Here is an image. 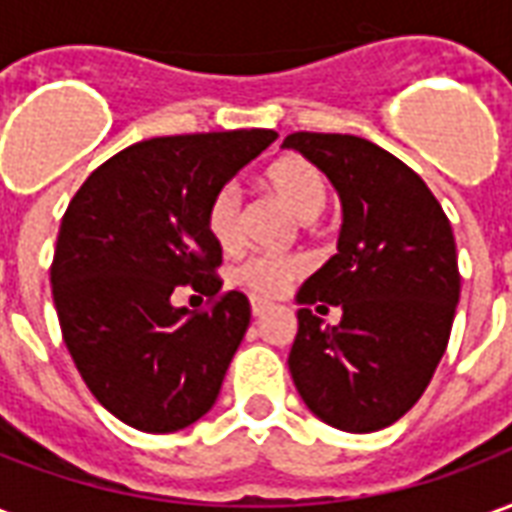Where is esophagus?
Instances as JSON below:
<instances>
[{
    "instance_id": "esophagus-1",
    "label": "esophagus",
    "mask_w": 512,
    "mask_h": 512,
    "mask_svg": "<svg viewBox=\"0 0 512 512\" xmlns=\"http://www.w3.org/2000/svg\"><path fill=\"white\" fill-rule=\"evenodd\" d=\"M268 307H271V304H268V301H263V299H252V315H255V318H260V315H266Z\"/></svg>"
}]
</instances>
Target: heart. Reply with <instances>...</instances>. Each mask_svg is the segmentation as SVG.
Segmentation results:
<instances>
[{
  "mask_svg": "<svg viewBox=\"0 0 512 512\" xmlns=\"http://www.w3.org/2000/svg\"><path fill=\"white\" fill-rule=\"evenodd\" d=\"M266 189L288 208L299 222H315L329 205V180L318 164L304 156H285L266 169ZM205 227L213 244L233 252L241 244V189L235 183H224L213 191L205 205ZM304 271L299 257L257 255L244 260L233 271L235 285H241L255 296H279L288 288L290 279Z\"/></svg>",
  "mask_w": 512,
  "mask_h": 512,
  "instance_id": "heart-1",
  "label": "heart"
}]
</instances>
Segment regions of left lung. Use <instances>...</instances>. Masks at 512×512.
<instances>
[{
    "label": "left lung",
    "instance_id": "obj_1",
    "mask_svg": "<svg viewBox=\"0 0 512 512\" xmlns=\"http://www.w3.org/2000/svg\"><path fill=\"white\" fill-rule=\"evenodd\" d=\"M282 147L318 164L343 202L337 255L296 296L290 376L326 425L373 433L417 403L447 351L461 296L450 219L414 169L362 136L296 131ZM312 306L344 318L326 327Z\"/></svg>",
    "mask_w": 512,
    "mask_h": 512
}]
</instances>
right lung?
Masks as SVG:
<instances>
[{
	"label": "right lung",
	"instance_id": "right-lung-1",
	"mask_svg": "<svg viewBox=\"0 0 512 512\" xmlns=\"http://www.w3.org/2000/svg\"><path fill=\"white\" fill-rule=\"evenodd\" d=\"M277 131L156 136L104 161L62 216L51 293L62 340L95 400L145 433L208 414L252 318L238 290L219 296L222 249L205 227L211 194ZM216 298L171 304L178 287Z\"/></svg>",
	"mask_w": 512,
	"mask_h": 512
}]
</instances>
